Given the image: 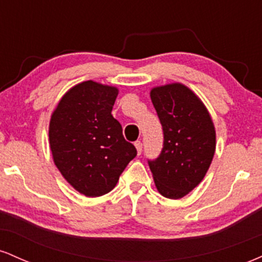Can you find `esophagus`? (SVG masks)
Here are the masks:
<instances>
[{"instance_id": "1", "label": "esophagus", "mask_w": 262, "mask_h": 262, "mask_svg": "<svg viewBox=\"0 0 262 262\" xmlns=\"http://www.w3.org/2000/svg\"><path fill=\"white\" fill-rule=\"evenodd\" d=\"M134 145H135V148H137L138 155H140L141 154V150H143V144H141V141H139V140L135 141Z\"/></svg>"}]
</instances>
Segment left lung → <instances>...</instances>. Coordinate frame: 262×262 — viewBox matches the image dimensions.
I'll list each match as a JSON object with an SVG mask.
<instances>
[{
  "label": "left lung",
  "mask_w": 262,
  "mask_h": 262,
  "mask_svg": "<svg viewBox=\"0 0 262 262\" xmlns=\"http://www.w3.org/2000/svg\"><path fill=\"white\" fill-rule=\"evenodd\" d=\"M150 97L164 130V146L149 167L158 191L179 200L200 185L215 151V129L203 102L182 83L154 87Z\"/></svg>",
  "instance_id": "left-lung-1"
}]
</instances>
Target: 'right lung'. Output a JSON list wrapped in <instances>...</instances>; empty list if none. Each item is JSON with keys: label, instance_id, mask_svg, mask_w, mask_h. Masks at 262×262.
I'll list each match as a JSON object with an SVG mask.
<instances>
[{"label": "right lung", "instance_id": "obj_1", "mask_svg": "<svg viewBox=\"0 0 262 262\" xmlns=\"http://www.w3.org/2000/svg\"><path fill=\"white\" fill-rule=\"evenodd\" d=\"M118 89L83 81L62 96L52 114L49 144L64 179L86 197L112 191L137 149L124 139L112 108Z\"/></svg>", "mask_w": 262, "mask_h": 262}]
</instances>
